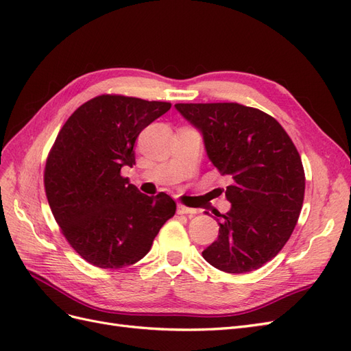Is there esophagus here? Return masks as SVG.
Returning <instances> with one entry per match:
<instances>
[{
    "mask_svg": "<svg viewBox=\"0 0 351 351\" xmlns=\"http://www.w3.org/2000/svg\"><path fill=\"white\" fill-rule=\"evenodd\" d=\"M196 209H193V208H187V206H184V205H180L178 206V214H182V215H193V214H196Z\"/></svg>",
    "mask_w": 351,
    "mask_h": 351,
    "instance_id": "obj_1",
    "label": "esophagus"
}]
</instances>
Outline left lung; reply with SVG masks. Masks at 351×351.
Wrapping results in <instances>:
<instances>
[{"mask_svg":"<svg viewBox=\"0 0 351 351\" xmlns=\"http://www.w3.org/2000/svg\"><path fill=\"white\" fill-rule=\"evenodd\" d=\"M176 108L204 133L212 164L231 180V209L219 215L218 239L202 256L228 274L259 269L277 256L299 221L306 182L300 154L282 125L258 108L237 102Z\"/></svg>","mask_w":351,"mask_h":351,"instance_id":"8db88e82","label":"left lung"}]
</instances>
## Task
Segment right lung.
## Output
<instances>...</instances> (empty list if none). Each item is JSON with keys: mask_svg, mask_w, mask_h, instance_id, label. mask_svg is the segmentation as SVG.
Here are the masks:
<instances>
[{"mask_svg": "<svg viewBox=\"0 0 351 351\" xmlns=\"http://www.w3.org/2000/svg\"><path fill=\"white\" fill-rule=\"evenodd\" d=\"M171 104L104 93L84 102L61 127L47 158L44 186L60 231L93 267L120 269L141 261L176 214L164 192L141 193L121 176L145 127Z\"/></svg>", "mask_w": 351, "mask_h": 351, "instance_id": "right-lung-1", "label": "right lung"}]
</instances>
